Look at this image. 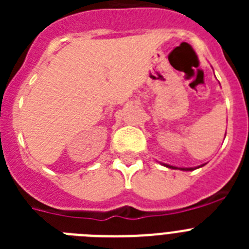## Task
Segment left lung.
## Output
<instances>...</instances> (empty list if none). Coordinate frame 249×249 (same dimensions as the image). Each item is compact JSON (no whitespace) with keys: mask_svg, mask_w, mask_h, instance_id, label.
<instances>
[{"mask_svg":"<svg viewBox=\"0 0 249 249\" xmlns=\"http://www.w3.org/2000/svg\"><path fill=\"white\" fill-rule=\"evenodd\" d=\"M163 166L168 167V168H173V169H177V167L169 166V164H164V163H163ZM201 167H202V166H201ZM197 168H198V167H197ZM179 169H182V171H193V169H196V168H192V167H191V168H179Z\"/></svg>","mask_w":249,"mask_h":249,"instance_id":"8db88e82","label":"left lung"}]
</instances>
